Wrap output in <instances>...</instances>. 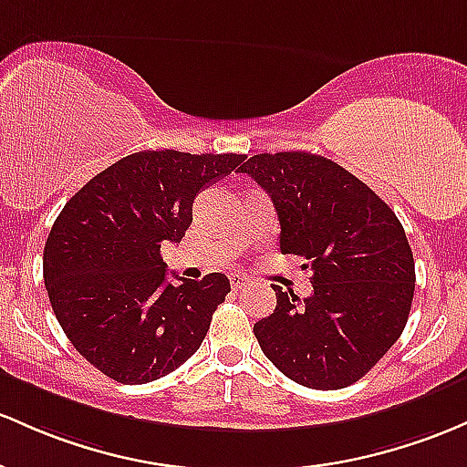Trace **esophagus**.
I'll use <instances>...</instances> for the list:
<instances>
[{"mask_svg": "<svg viewBox=\"0 0 467 467\" xmlns=\"http://www.w3.org/2000/svg\"><path fill=\"white\" fill-rule=\"evenodd\" d=\"M230 284H233L234 290H242L245 284H248V276L245 275H233L230 276Z\"/></svg>", "mask_w": 467, "mask_h": 467, "instance_id": "34e87169", "label": "esophagus"}]
</instances>
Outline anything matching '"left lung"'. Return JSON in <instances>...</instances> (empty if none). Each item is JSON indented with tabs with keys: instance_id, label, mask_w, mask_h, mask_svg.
<instances>
[{
	"instance_id": "8db88e82",
	"label": "left lung",
	"mask_w": 467,
	"mask_h": 467,
	"mask_svg": "<svg viewBox=\"0 0 467 467\" xmlns=\"http://www.w3.org/2000/svg\"><path fill=\"white\" fill-rule=\"evenodd\" d=\"M273 199L284 254L308 259L304 301L273 285L276 308L254 324L264 355L292 381L339 390L372 370L408 324L414 259L377 192L312 152H261L239 168Z\"/></svg>"
}]
</instances>
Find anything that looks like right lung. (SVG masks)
Instances as JSON below:
<instances>
[{
	"label": "right lung",
	"instance_id": "obj_1",
	"mask_svg": "<svg viewBox=\"0 0 467 467\" xmlns=\"http://www.w3.org/2000/svg\"><path fill=\"white\" fill-rule=\"evenodd\" d=\"M245 155L141 150L68 199L44 245L50 306L75 350L135 386L177 370L202 346L228 276L171 284L163 242H182L192 202Z\"/></svg>",
	"mask_w": 467,
	"mask_h": 467
}]
</instances>
